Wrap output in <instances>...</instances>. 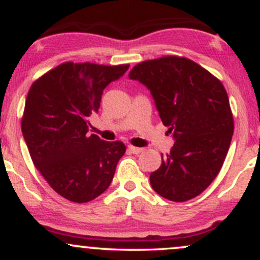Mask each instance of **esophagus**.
Wrapping results in <instances>:
<instances>
[{
	"label": "esophagus",
	"instance_id": "34e87169",
	"mask_svg": "<svg viewBox=\"0 0 260 260\" xmlns=\"http://www.w3.org/2000/svg\"><path fill=\"white\" fill-rule=\"evenodd\" d=\"M128 150H129L132 154H139V153H142L143 149L133 147V145H128Z\"/></svg>",
	"mask_w": 260,
	"mask_h": 260
}]
</instances>
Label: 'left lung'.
I'll return each mask as SVG.
<instances>
[{
  "instance_id": "obj_1",
  "label": "left lung",
  "mask_w": 260,
  "mask_h": 260,
  "mask_svg": "<svg viewBox=\"0 0 260 260\" xmlns=\"http://www.w3.org/2000/svg\"><path fill=\"white\" fill-rule=\"evenodd\" d=\"M129 78L150 90L164 126L175 144L150 184L157 194L186 202L210 186L222 168L234 116L222 83L192 59L162 56L134 66Z\"/></svg>"
}]
</instances>
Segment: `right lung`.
<instances>
[{
	"mask_svg": "<svg viewBox=\"0 0 260 260\" xmlns=\"http://www.w3.org/2000/svg\"><path fill=\"white\" fill-rule=\"evenodd\" d=\"M128 67L64 62L29 89L23 137L35 168L67 201L80 204L105 192L126 153L120 140L106 142L89 134L88 117L99 110L104 89Z\"/></svg>",
	"mask_w": 260,
	"mask_h": 260,
	"instance_id": "add662e5",
	"label": "right lung"
}]
</instances>
